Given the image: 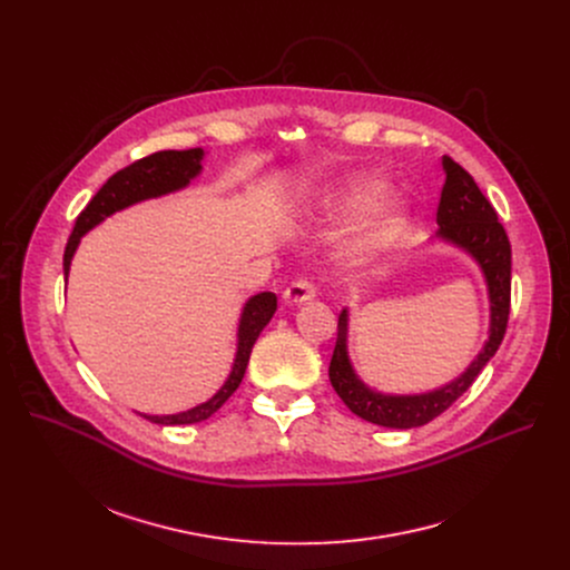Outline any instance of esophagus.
<instances>
[{"label":"esophagus","instance_id":"34e87169","mask_svg":"<svg viewBox=\"0 0 570 570\" xmlns=\"http://www.w3.org/2000/svg\"><path fill=\"white\" fill-rule=\"evenodd\" d=\"M317 293V286L311 279H297L284 291V302L286 304H302L306 299H313Z\"/></svg>","mask_w":570,"mask_h":570}]
</instances>
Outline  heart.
Returning <instances> with one entry per match:
<instances>
[{
    "label": "heart",
    "mask_w": 570,
    "mask_h": 570,
    "mask_svg": "<svg viewBox=\"0 0 570 570\" xmlns=\"http://www.w3.org/2000/svg\"><path fill=\"white\" fill-rule=\"evenodd\" d=\"M385 183L376 180V178H365V180H354L352 185H347V189L341 191V196L334 200L332 205V216L336 218H350V216H358L363 212H367L370 207H374L383 196H385ZM399 225V212L394 207L385 209L381 214V218L374 223V227L367 234V243L376 246V243L387 240L394 229Z\"/></svg>",
    "instance_id": "heart-1"
}]
</instances>
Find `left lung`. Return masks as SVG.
Returning <instances> with one entry per match:
<instances>
[{"mask_svg": "<svg viewBox=\"0 0 570 570\" xmlns=\"http://www.w3.org/2000/svg\"><path fill=\"white\" fill-rule=\"evenodd\" d=\"M446 183L438 205V236L466 250L482 268L492 302L490 341L453 383L426 394H381L370 390L352 370L347 358V308L338 315V338L330 363V379L347 409L365 422L387 429H415L433 422L471 387L482 367L503 343L510 320L512 295V246L497 209L478 189L475 180L444 155Z\"/></svg>", "mask_w": 570, "mask_h": 570, "instance_id": "8db88e82", "label": "left lung"}]
</instances>
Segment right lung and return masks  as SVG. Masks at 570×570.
<instances>
[{
	"label": "right lung",
	"instance_id": "add662e5",
	"mask_svg": "<svg viewBox=\"0 0 570 570\" xmlns=\"http://www.w3.org/2000/svg\"><path fill=\"white\" fill-rule=\"evenodd\" d=\"M200 159H203V148H189V150H157L148 157H141L126 169L117 171L115 176L108 178V183L95 194V198L86 205V209L76 216V225L69 234L65 257H62V268L65 275L69 273L71 257L76 253V246L80 236H83L88 229L99 225L106 216L135 205L146 198H157L171 191H178L189 185L191 178L200 174ZM277 311V295L275 293H259L248 299V304L243 306L240 322H238V347H236V358L232 365V372L225 381V385L205 403L196 405V409L178 415H141L144 420L159 424V426H183V424H196L207 417H212L220 405L234 394L238 383L243 381V374H246L248 361L253 345L257 343L259 334L264 332L266 324L271 322L273 313Z\"/></svg>",
	"mask_w": 570,
	"mask_h": 570
}]
</instances>
